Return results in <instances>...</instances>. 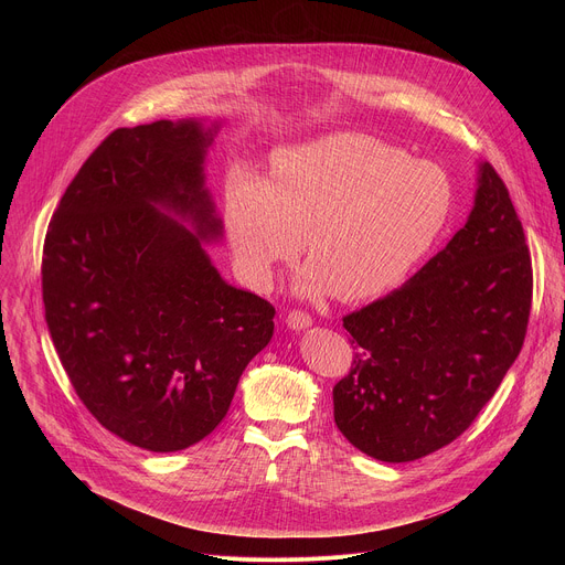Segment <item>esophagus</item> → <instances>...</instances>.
<instances>
[{
    "instance_id": "34e87169",
    "label": "esophagus",
    "mask_w": 565,
    "mask_h": 565,
    "mask_svg": "<svg viewBox=\"0 0 565 565\" xmlns=\"http://www.w3.org/2000/svg\"><path fill=\"white\" fill-rule=\"evenodd\" d=\"M286 324L292 329V331H301V329H308L312 324V319L308 312L303 310H290L286 315Z\"/></svg>"
}]
</instances>
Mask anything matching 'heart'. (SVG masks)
I'll return each instance as SVG.
<instances>
[{
	"label": "heart",
	"mask_w": 565,
	"mask_h": 565,
	"mask_svg": "<svg viewBox=\"0 0 565 565\" xmlns=\"http://www.w3.org/2000/svg\"><path fill=\"white\" fill-rule=\"evenodd\" d=\"M454 205L449 174L360 134H331L275 156L268 181L241 172L223 218L236 259L259 284L301 253L303 288L342 301L377 297L431 253Z\"/></svg>",
	"instance_id": "1"
}]
</instances>
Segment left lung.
Returning <instances> with one entry per match:
<instances>
[{
	"label": "left lung",
	"mask_w": 565,
	"mask_h": 565,
	"mask_svg": "<svg viewBox=\"0 0 565 565\" xmlns=\"http://www.w3.org/2000/svg\"><path fill=\"white\" fill-rule=\"evenodd\" d=\"M532 259L503 179L480 166L473 210L405 286L349 312L351 371L335 425L371 458L407 462L456 440L521 353Z\"/></svg>",
	"instance_id": "1"
}]
</instances>
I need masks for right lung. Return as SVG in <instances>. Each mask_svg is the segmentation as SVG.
<instances>
[{
  "mask_svg": "<svg viewBox=\"0 0 565 565\" xmlns=\"http://www.w3.org/2000/svg\"><path fill=\"white\" fill-rule=\"evenodd\" d=\"M210 142L196 120L111 131L44 238L42 299L57 358L89 414L147 451L212 434L275 329V306L225 284L201 248L221 234L203 188ZM160 209L190 217L198 234Z\"/></svg>",
  "mask_w": 565,
  "mask_h": 565,
  "instance_id": "add662e5",
  "label": "right lung"
}]
</instances>
